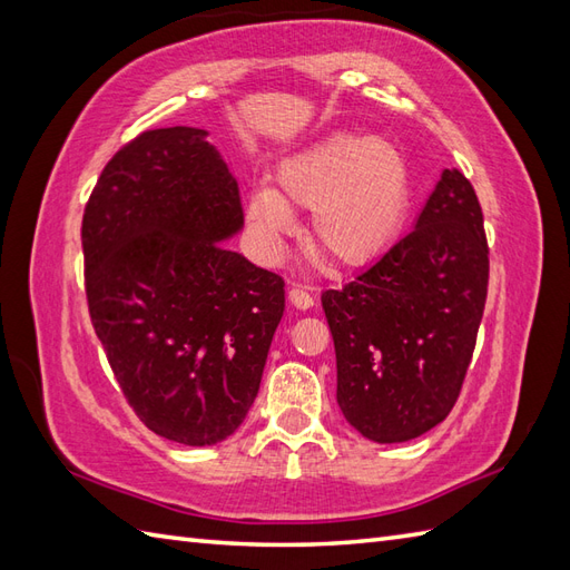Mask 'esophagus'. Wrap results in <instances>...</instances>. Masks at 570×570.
I'll use <instances>...</instances> for the list:
<instances>
[{
  "mask_svg": "<svg viewBox=\"0 0 570 570\" xmlns=\"http://www.w3.org/2000/svg\"><path fill=\"white\" fill-rule=\"evenodd\" d=\"M288 301H291V306L298 308V311H308L315 303V298L311 296V291H306L303 286H291L288 288Z\"/></svg>",
  "mask_w": 570,
  "mask_h": 570,
  "instance_id": "esophagus-1",
  "label": "esophagus"
}]
</instances>
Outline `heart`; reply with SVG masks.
Wrapping results in <instances>:
<instances>
[{"mask_svg":"<svg viewBox=\"0 0 570 570\" xmlns=\"http://www.w3.org/2000/svg\"><path fill=\"white\" fill-rule=\"evenodd\" d=\"M407 198V165L393 142L335 134L286 157L276 169V189L267 184L253 189L247 223L262 249L272 253L294 228V208L313 210L317 253L362 264L391 243Z\"/></svg>","mask_w":570,"mask_h":570,"instance_id":"b5f03b06","label":"heart"}]
</instances>
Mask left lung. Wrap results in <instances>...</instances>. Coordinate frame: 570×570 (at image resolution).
I'll list each match as a JSON object with an SVG mask.
<instances>
[{
    "instance_id": "1",
    "label": "left lung",
    "mask_w": 570,
    "mask_h": 570,
    "mask_svg": "<svg viewBox=\"0 0 570 570\" xmlns=\"http://www.w3.org/2000/svg\"><path fill=\"white\" fill-rule=\"evenodd\" d=\"M488 296V240L471 181L444 169L415 228L323 294L337 405L379 444L407 442L452 413Z\"/></svg>"
}]
</instances>
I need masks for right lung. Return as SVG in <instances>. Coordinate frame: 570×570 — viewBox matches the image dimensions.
I'll return each instance as SVG.
<instances>
[{
  "mask_svg": "<svg viewBox=\"0 0 570 570\" xmlns=\"http://www.w3.org/2000/svg\"><path fill=\"white\" fill-rule=\"evenodd\" d=\"M206 130H142L106 163L82 218L91 325L128 405L165 440L208 446L255 403L284 279L220 245L237 181Z\"/></svg>",
  "mask_w": 570,
  "mask_h": 570,
  "instance_id": "obj_1",
  "label": "right lung"
}]
</instances>
